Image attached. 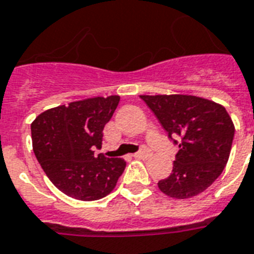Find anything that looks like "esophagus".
Segmentation results:
<instances>
[{"mask_svg":"<svg viewBox=\"0 0 254 254\" xmlns=\"http://www.w3.org/2000/svg\"><path fill=\"white\" fill-rule=\"evenodd\" d=\"M150 155H151L150 150H147V149H142V150L138 151V153H135L134 158H137V159H146V158H149Z\"/></svg>","mask_w":254,"mask_h":254,"instance_id":"34e87169","label":"esophagus"}]
</instances>
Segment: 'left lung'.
Returning <instances> with one entry per match:
<instances>
[{"mask_svg": "<svg viewBox=\"0 0 254 254\" xmlns=\"http://www.w3.org/2000/svg\"><path fill=\"white\" fill-rule=\"evenodd\" d=\"M163 129L179 145L170 177L159 190L174 199H189L207 190L223 173L232 147L235 125L225 108L191 95H141Z\"/></svg>", "mask_w": 254, "mask_h": 254, "instance_id": "obj_1", "label": "left lung"}]
</instances>
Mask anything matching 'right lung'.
Here are the masks:
<instances>
[{"label":"right lung","mask_w":254,"mask_h":254,"mask_svg":"<svg viewBox=\"0 0 254 254\" xmlns=\"http://www.w3.org/2000/svg\"><path fill=\"white\" fill-rule=\"evenodd\" d=\"M120 96L89 97L47 109L31 124L33 150L53 185L67 196L83 201L111 193L124 173L123 158L95 155L101 147L105 124Z\"/></svg>","instance_id":"add662e5"}]
</instances>
